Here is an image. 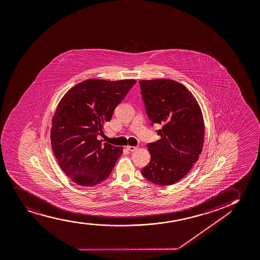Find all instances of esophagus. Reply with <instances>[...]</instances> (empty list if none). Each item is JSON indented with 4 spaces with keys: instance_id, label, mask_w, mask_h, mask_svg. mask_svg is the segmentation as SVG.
I'll list each match as a JSON object with an SVG mask.
<instances>
[{
    "instance_id": "34e87169",
    "label": "esophagus",
    "mask_w": 260,
    "mask_h": 260,
    "mask_svg": "<svg viewBox=\"0 0 260 260\" xmlns=\"http://www.w3.org/2000/svg\"><path fill=\"white\" fill-rule=\"evenodd\" d=\"M138 149V147L137 146H129V145H128L127 146V150H128L129 151H136Z\"/></svg>"
}]
</instances>
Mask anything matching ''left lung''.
Listing matches in <instances>:
<instances>
[{"instance_id":"1","label":"left lung","mask_w":260,"mask_h":260,"mask_svg":"<svg viewBox=\"0 0 260 260\" xmlns=\"http://www.w3.org/2000/svg\"><path fill=\"white\" fill-rule=\"evenodd\" d=\"M139 85L151 127L163 126L157 132L160 139L147 144L151 161L141 173L151 183L172 185L186 176L202 153V110L192 93L177 81L141 80Z\"/></svg>"}]
</instances>
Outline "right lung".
Returning a JSON list of instances; mask_svg holds the SVG:
<instances>
[{"instance_id":"add662e5","label":"right lung","mask_w":260,"mask_h":260,"mask_svg":"<svg viewBox=\"0 0 260 260\" xmlns=\"http://www.w3.org/2000/svg\"><path fill=\"white\" fill-rule=\"evenodd\" d=\"M137 81L90 79L64 94L52 119L51 142L59 167L80 186L106 180L122 153V147L102 144L103 125Z\"/></svg>"}]
</instances>
